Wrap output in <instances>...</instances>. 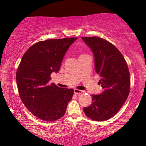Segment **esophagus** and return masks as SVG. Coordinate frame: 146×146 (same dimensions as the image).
I'll use <instances>...</instances> for the list:
<instances>
[{
    "mask_svg": "<svg viewBox=\"0 0 146 146\" xmlns=\"http://www.w3.org/2000/svg\"><path fill=\"white\" fill-rule=\"evenodd\" d=\"M74 94H76L80 95V94H82L84 93V92L83 90H78V89H74Z\"/></svg>",
    "mask_w": 146,
    "mask_h": 146,
    "instance_id": "obj_1",
    "label": "esophagus"
}]
</instances>
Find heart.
I'll list each match as a JSON object with an SVG mask.
<instances>
[{"mask_svg": "<svg viewBox=\"0 0 146 146\" xmlns=\"http://www.w3.org/2000/svg\"><path fill=\"white\" fill-rule=\"evenodd\" d=\"M86 56V54H81L80 56V57H82V56ZM79 57V58H80Z\"/></svg>", "mask_w": 146, "mask_h": 146, "instance_id": "b5f03b06", "label": "heart"}]
</instances>
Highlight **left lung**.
<instances>
[{
  "label": "left lung",
  "instance_id": "left-lung-1",
  "mask_svg": "<svg viewBox=\"0 0 146 146\" xmlns=\"http://www.w3.org/2000/svg\"><path fill=\"white\" fill-rule=\"evenodd\" d=\"M94 56L98 84L103 91L92 94V103L84 108L85 114L96 121H106L116 114L126 101L130 90V77L125 60L119 50L99 37H82Z\"/></svg>",
  "mask_w": 146,
  "mask_h": 146
}]
</instances>
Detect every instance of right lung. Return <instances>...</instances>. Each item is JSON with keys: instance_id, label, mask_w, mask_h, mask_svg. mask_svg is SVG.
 <instances>
[{"instance_id": "1", "label": "right lung", "mask_w": 146, "mask_h": 146, "mask_svg": "<svg viewBox=\"0 0 146 146\" xmlns=\"http://www.w3.org/2000/svg\"><path fill=\"white\" fill-rule=\"evenodd\" d=\"M78 38L50 39L35 44L22 58L17 72L20 98L38 118L52 121L65 114L74 90L50 84V74L58 72L66 52Z\"/></svg>"}]
</instances>
